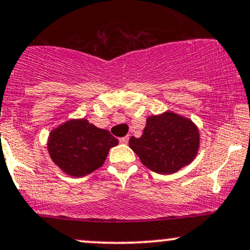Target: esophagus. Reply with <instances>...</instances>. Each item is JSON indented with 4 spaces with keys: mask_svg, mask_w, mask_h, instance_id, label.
<instances>
[{
    "mask_svg": "<svg viewBox=\"0 0 250 250\" xmlns=\"http://www.w3.org/2000/svg\"><path fill=\"white\" fill-rule=\"evenodd\" d=\"M128 141H129V136H123V138H120V142L123 145H127Z\"/></svg>",
    "mask_w": 250,
    "mask_h": 250,
    "instance_id": "obj_1",
    "label": "esophagus"
}]
</instances>
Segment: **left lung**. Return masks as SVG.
<instances>
[{
    "mask_svg": "<svg viewBox=\"0 0 250 250\" xmlns=\"http://www.w3.org/2000/svg\"><path fill=\"white\" fill-rule=\"evenodd\" d=\"M129 147L150 171L171 174L192 163L199 148V133L191 120L172 111L147 119L141 138Z\"/></svg>",
    "mask_w": 250,
    "mask_h": 250,
    "instance_id": "left-lung-1",
    "label": "left lung"
}]
</instances>
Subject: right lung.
I'll list each match as a JSON object with an SVG mask.
<instances>
[{
    "mask_svg": "<svg viewBox=\"0 0 250 250\" xmlns=\"http://www.w3.org/2000/svg\"><path fill=\"white\" fill-rule=\"evenodd\" d=\"M119 140L108 130L97 128L85 119L70 120L51 131L47 149L53 163L75 178L90 174L100 168L109 149Z\"/></svg>",
    "mask_w": 250,
    "mask_h": 250,
    "instance_id": "add662e5",
    "label": "right lung"
}]
</instances>
